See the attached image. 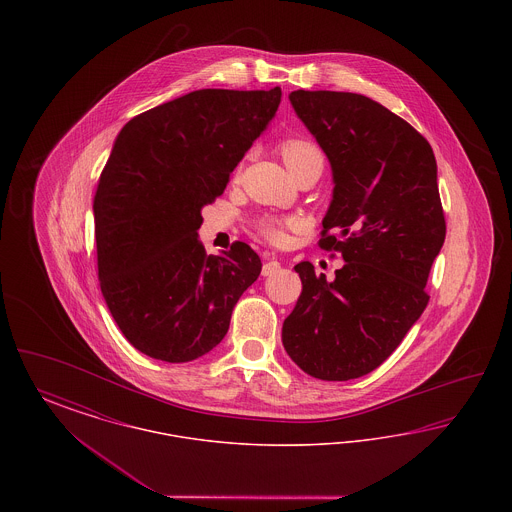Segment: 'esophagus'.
<instances>
[{
	"instance_id": "1",
	"label": "esophagus",
	"mask_w": 512,
	"mask_h": 512,
	"mask_svg": "<svg viewBox=\"0 0 512 512\" xmlns=\"http://www.w3.org/2000/svg\"><path fill=\"white\" fill-rule=\"evenodd\" d=\"M278 270H280V263H278L276 259L267 257V261H265V265H263V276H272V274H276Z\"/></svg>"
}]
</instances>
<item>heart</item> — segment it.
<instances>
[{
    "instance_id": "heart-1",
    "label": "heart",
    "mask_w": 512,
    "mask_h": 512,
    "mask_svg": "<svg viewBox=\"0 0 512 512\" xmlns=\"http://www.w3.org/2000/svg\"><path fill=\"white\" fill-rule=\"evenodd\" d=\"M282 157L290 171H297L301 165H305L309 159L322 157L320 149L313 142L307 140H286L282 147ZM297 226L293 219H278V217H263L255 222V230L261 238L274 245H282L288 242V232Z\"/></svg>"
}]
</instances>
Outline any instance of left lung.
<instances>
[{
	"label": "left lung",
	"mask_w": 512,
	"mask_h": 512,
	"mask_svg": "<svg viewBox=\"0 0 512 512\" xmlns=\"http://www.w3.org/2000/svg\"><path fill=\"white\" fill-rule=\"evenodd\" d=\"M290 101L334 172L318 247L345 265L334 282L307 261L293 267L303 290L282 343L309 376L345 382L382 365L430 301L445 242L438 167L428 140L374 99L295 90Z\"/></svg>",
	"instance_id": "obj_1"
}]
</instances>
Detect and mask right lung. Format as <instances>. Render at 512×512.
Here are the masks:
<instances>
[{"mask_svg": "<svg viewBox=\"0 0 512 512\" xmlns=\"http://www.w3.org/2000/svg\"><path fill=\"white\" fill-rule=\"evenodd\" d=\"M282 90H195L126 122L94 195L98 274L124 338L167 363L217 347L261 259L236 242L220 257L197 240Z\"/></svg>", "mask_w": 512, "mask_h": 512, "instance_id": "obj_1", "label": "right lung"}]
</instances>
